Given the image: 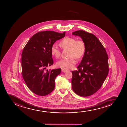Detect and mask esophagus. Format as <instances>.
Instances as JSON below:
<instances>
[{
	"label": "esophagus",
	"instance_id": "obj_1",
	"mask_svg": "<svg viewBox=\"0 0 127 127\" xmlns=\"http://www.w3.org/2000/svg\"><path fill=\"white\" fill-rule=\"evenodd\" d=\"M62 71L63 72H66V71H67V70H65V69H62Z\"/></svg>",
	"mask_w": 127,
	"mask_h": 127
}]
</instances>
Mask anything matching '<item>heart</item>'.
Returning a JSON list of instances; mask_svg holds the SVG:
<instances>
[{
	"mask_svg": "<svg viewBox=\"0 0 127 127\" xmlns=\"http://www.w3.org/2000/svg\"><path fill=\"white\" fill-rule=\"evenodd\" d=\"M59 44L63 49H69V56L70 57L60 60L56 65L65 70L72 69L77 62L76 58L78 59L81 58L84 55L86 49L84 41L81 39L76 40L73 37H66L60 41ZM51 50L52 55L56 58L61 56V50L55 44L52 46Z\"/></svg>",
	"mask_w": 127,
	"mask_h": 127,
	"instance_id": "heart-1",
	"label": "heart"
}]
</instances>
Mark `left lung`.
<instances>
[{
    "instance_id": "obj_1",
    "label": "left lung",
    "mask_w": 127,
    "mask_h": 127,
    "mask_svg": "<svg viewBox=\"0 0 127 127\" xmlns=\"http://www.w3.org/2000/svg\"><path fill=\"white\" fill-rule=\"evenodd\" d=\"M84 41L86 49L78 70L71 71L72 89L82 96L93 95L100 88L108 76L109 67L106 51L92 33L80 30L72 33Z\"/></svg>"
}]
</instances>
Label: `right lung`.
Instances as JSON below:
<instances>
[{
    "label": "right lung",
    "mask_w": 127,
    "mask_h": 127,
    "mask_svg": "<svg viewBox=\"0 0 127 127\" xmlns=\"http://www.w3.org/2000/svg\"><path fill=\"white\" fill-rule=\"evenodd\" d=\"M63 33L52 31L38 32L27 43L22 54V75L28 88L36 95L44 96L53 92L55 80L61 69L45 70L53 64L51 47Z\"/></svg>",
    "instance_id": "1"
}]
</instances>
